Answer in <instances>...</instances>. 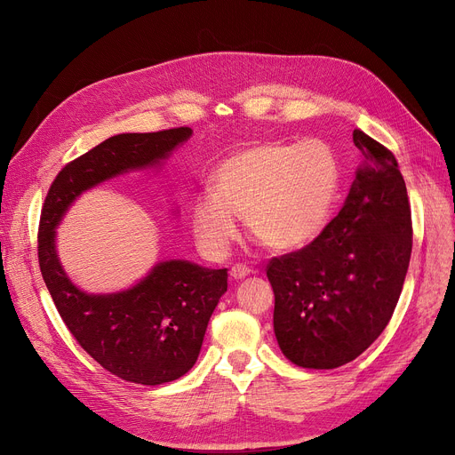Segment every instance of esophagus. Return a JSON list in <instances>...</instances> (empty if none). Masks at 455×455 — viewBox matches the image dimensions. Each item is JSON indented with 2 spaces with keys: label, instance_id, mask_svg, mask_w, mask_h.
Instances as JSON below:
<instances>
[{
  "label": "esophagus",
  "instance_id": "34e87169",
  "mask_svg": "<svg viewBox=\"0 0 455 455\" xmlns=\"http://www.w3.org/2000/svg\"><path fill=\"white\" fill-rule=\"evenodd\" d=\"M251 275V269L247 267V266H243V264H234L232 267H230V276L234 278V280H242V278H245V276H249Z\"/></svg>",
  "mask_w": 455,
  "mask_h": 455
}]
</instances>
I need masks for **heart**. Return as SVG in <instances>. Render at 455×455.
<instances>
[{
  "instance_id": "heart-1",
  "label": "heart",
  "mask_w": 455,
  "mask_h": 455,
  "mask_svg": "<svg viewBox=\"0 0 455 455\" xmlns=\"http://www.w3.org/2000/svg\"><path fill=\"white\" fill-rule=\"evenodd\" d=\"M341 186L338 153L323 140L266 141L227 158L212 191L191 204V228L212 256L237 237V215L247 230L276 252L297 251L323 232Z\"/></svg>"
}]
</instances>
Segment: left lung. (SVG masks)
<instances>
[{
  "mask_svg": "<svg viewBox=\"0 0 455 455\" xmlns=\"http://www.w3.org/2000/svg\"><path fill=\"white\" fill-rule=\"evenodd\" d=\"M365 155L350 194L300 251L271 258L273 326L304 369H336L365 352L393 317L413 247L411 208L395 155L355 129Z\"/></svg>",
  "mask_w": 455,
  "mask_h": 455,
  "instance_id": "1",
  "label": "left lung"
}]
</instances>
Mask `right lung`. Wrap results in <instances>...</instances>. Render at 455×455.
<instances>
[{"instance_id": "1", "label": "right lung", "mask_w": 455, "mask_h": 455, "mask_svg": "<svg viewBox=\"0 0 455 455\" xmlns=\"http://www.w3.org/2000/svg\"><path fill=\"white\" fill-rule=\"evenodd\" d=\"M189 136V127L112 136L66 164L42 206L38 264L47 291L77 343L110 374L132 384H167L196 365L208 321L227 291L228 269L160 261L127 291L88 295L60 266L55 227L84 189L158 164Z\"/></svg>"}]
</instances>
